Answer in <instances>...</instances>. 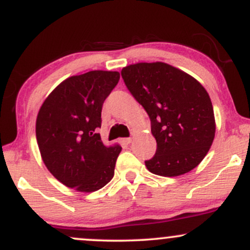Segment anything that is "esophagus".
<instances>
[{
    "label": "esophagus",
    "instance_id": "34e87169",
    "mask_svg": "<svg viewBox=\"0 0 250 250\" xmlns=\"http://www.w3.org/2000/svg\"><path fill=\"white\" fill-rule=\"evenodd\" d=\"M123 142H125V145H129V143L131 142V137H127V139H123Z\"/></svg>",
    "mask_w": 250,
    "mask_h": 250
}]
</instances>
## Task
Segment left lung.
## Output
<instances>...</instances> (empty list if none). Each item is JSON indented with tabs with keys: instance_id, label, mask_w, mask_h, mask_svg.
<instances>
[{
	"instance_id": "obj_1",
	"label": "left lung",
	"mask_w": 250,
	"mask_h": 250,
	"mask_svg": "<svg viewBox=\"0 0 250 250\" xmlns=\"http://www.w3.org/2000/svg\"><path fill=\"white\" fill-rule=\"evenodd\" d=\"M121 75L150 119L157 148L145 161L148 170L171 177L194 169L205 159L215 136L207 90L194 77L163 62L130 64Z\"/></svg>"
}]
</instances>
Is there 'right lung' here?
Here are the masks:
<instances>
[{"label":"right lung","mask_w":250,"mask_h":250,"mask_svg":"<svg viewBox=\"0 0 250 250\" xmlns=\"http://www.w3.org/2000/svg\"><path fill=\"white\" fill-rule=\"evenodd\" d=\"M117 71L93 70L64 80L43 102L36 140L45 167L60 182L91 193L113 179L120 146L103 145L104 100L119 83Z\"/></svg>","instance_id":"add662e5"}]
</instances>
